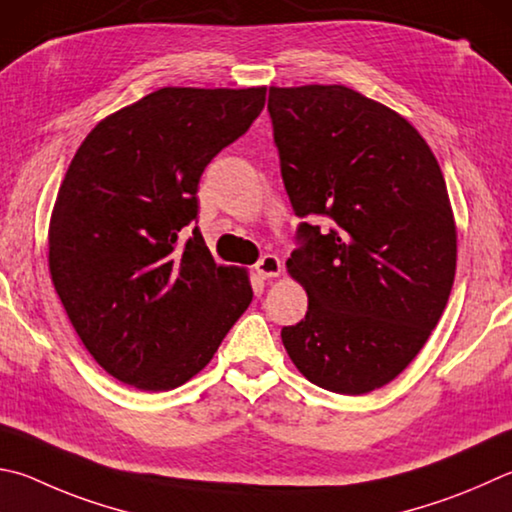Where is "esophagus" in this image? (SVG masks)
<instances>
[{
	"instance_id": "1",
	"label": "esophagus",
	"mask_w": 512,
	"mask_h": 512,
	"mask_svg": "<svg viewBox=\"0 0 512 512\" xmlns=\"http://www.w3.org/2000/svg\"><path fill=\"white\" fill-rule=\"evenodd\" d=\"M255 271L257 275L262 277V280H268V277H280L282 275V262L280 257L275 255H264L259 262L255 264Z\"/></svg>"
}]
</instances>
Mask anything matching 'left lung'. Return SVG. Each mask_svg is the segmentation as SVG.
I'll list each match as a JSON object with an SVG mask.
<instances>
[{
	"instance_id": "8db88e82",
	"label": "left lung",
	"mask_w": 512,
	"mask_h": 512,
	"mask_svg": "<svg viewBox=\"0 0 512 512\" xmlns=\"http://www.w3.org/2000/svg\"><path fill=\"white\" fill-rule=\"evenodd\" d=\"M282 179L302 246L286 271L309 295L282 329L313 385L360 396L416 358L457 271V224L439 161L410 120L345 85L268 89Z\"/></svg>"
}]
</instances>
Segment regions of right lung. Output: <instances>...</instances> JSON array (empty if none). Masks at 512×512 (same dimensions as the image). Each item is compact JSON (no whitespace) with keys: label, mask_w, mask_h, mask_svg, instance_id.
Here are the masks:
<instances>
[{"label":"right lung","mask_w":512,"mask_h":512,"mask_svg":"<svg viewBox=\"0 0 512 512\" xmlns=\"http://www.w3.org/2000/svg\"><path fill=\"white\" fill-rule=\"evenodd\" d=\"M266 87H163L91 129L49 224V273L82 345L109 376L167 392L208 365L253 300L217 266L197 219L206 165L246 134Z\"/></svg>","instance_id":"1"}]
</instances>
